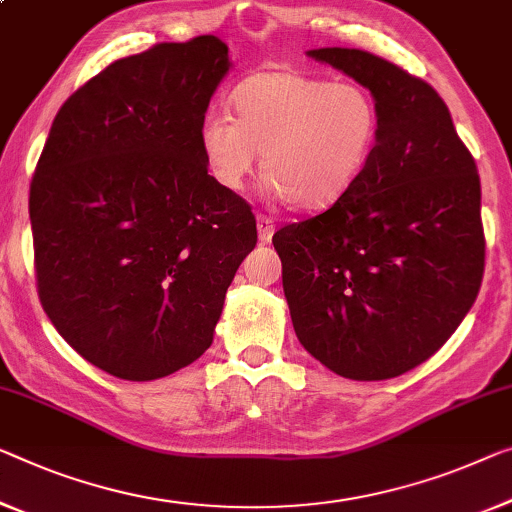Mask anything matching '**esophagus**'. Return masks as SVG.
<instances>
[{"mask_svg":"<svg viewBox=\"0 0 512 512\" xmlns=\"http://www.w3.org/2000/svg\"><path fill=\"white\" fill-rule=\"evenodd\" d=\"M257 232H259V241L269 243L273 239V232H276V220L266 213H257Z\"/></svg>","mask_w":512,"mask_h":512,"instance_id":"1","label":"esophagus"}]
</instances>
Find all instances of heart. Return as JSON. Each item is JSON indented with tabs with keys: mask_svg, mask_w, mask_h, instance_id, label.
Wrapping results in <instances>:
<instances>
[{
	"mask_svg": "<svg viewBox=\"0 0 512 512\" xmlns=\"http://www.w3.org/2000/svg\"><path fill=\"white\" fill-rule=\"evenodd\" d=\"M234 119L209 110L200 147L211 177L243 190L262 156L264 179L294 209L340 200L375 151L381 114L356 82H331L296 68L250 73L232 89Z\"/></svg>",
	"mask_w": 512,
	"mask_h": 512,
	"instance_id": "b5f03b06",
	"label": "heart"
}]
</instances>
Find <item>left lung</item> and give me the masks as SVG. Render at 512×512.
<instances>
[{
    "label": "left lung",
    "mask_w": 512,
    "mask_h": 512,
    "mask_svg": "<svg viewBox=\"0 0 512 512\" xmlns=\"http://www.w3.org/2000/svg\"><path fill=\"white\" fill-rule=\"evenodd\" d=\"M310 57L381 114L370 163L329 209L273 234L301 345L335 375H404L451 338L485 271L476 160L425 80L356 48Z\"/></svg>",
    "instance_id": "left-lung-1"
}]
</instances>
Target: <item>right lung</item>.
<instances>
[{
    "label": "right lung",
    "mask_w": 512,
    "mask_h": 512,
    "mask_svg": "<svg viewBox=\"0 0 512 512\" xmlns=\"http://www.w3.org/2000/svg\"><path fill=\"white\" fill-rule=\"evenodd\" d=\"M227 71L216 36L112 61L61 105L36 163L38 299L112 377L160 379L207 352L257 243L253 209L211 177L200 147Z\"/></svg>",
    "instance_id": "add662e5"
}]
</instances>
